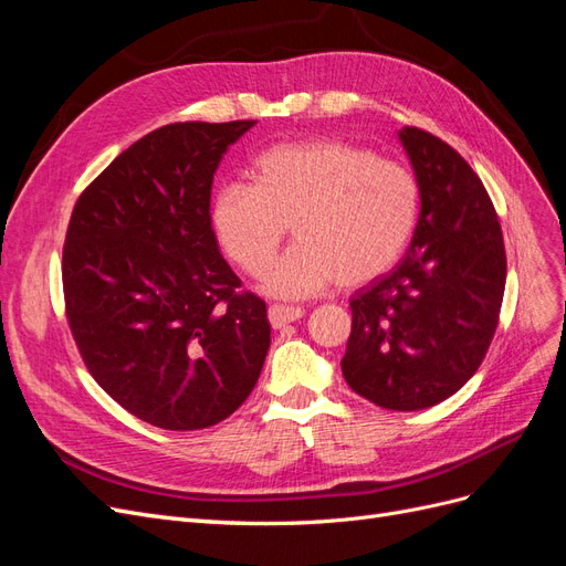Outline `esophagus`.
<instances>
[{"instance_id": "esophagus-1", "label": "esophagus", "mask_w": 566, "mask_h": 566, "mask_svg": "<svg viewBox=\"0 0 566 566\" xmlns=\"http://www.w3.org/2000/svg\"><path fill=\"white\" fill-rule=\"evenodd\" d=\"M305 315L303 307H294V305H270L268 307V317H270V324L275 326V329H282L284 324H291L296 322Z\"/></svg>"}]
</instances>
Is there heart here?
I'll use <instances>...</instances> for the list:
<instances>
[{"label":"heart","mask_w":566,"mask_h":566,"mask_svg":"<svg viewBox=\"0 0 566 566\" xmlns=\"http://www.w3.org/2000/svg\"><path fill=\"white\" fill-rule=\"evenodd\" d=\"M253 184L213 192L218 244L249 275H261L286 234L296 244L263 280L270 296L305 298L326 286H361L405 251L418 216V186L399 161L353 143L313 138L272 145L251 164Z\"/></svg>","instance_id":"b5f03b06"}]
</instances>
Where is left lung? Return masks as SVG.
<instances>
[{"instance_id":"1","label":"left lung","mask_w":566,"mask_h":566,"mask_svg":"<svg viewBox=\"0 0 566 566\" xmlns=\"http://www.w3.org/2000/svg\"><path fill=\"white\" fill-rule=\"evenodd\" d=\"M421 213L407 256L350 298L340 369L348 386L392 411L444 402L480 369L505 291V247L480 176L451 145L416 126L397 134Z\"/></svg>"}]
</instances>
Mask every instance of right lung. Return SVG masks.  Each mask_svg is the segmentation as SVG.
<instances>
[{"label": "right lung", "mask_w": 566, "mask_h": 566, "mask_svg": "<svg viewBox=\"0 0 566 566\" xmlns=\"http://www.w3.org/2000/svg\"><path fill=\"white\" fill-rule=\"evenodd\" d=\"M256 122H176L143 136L77 199L63 294L88 374L164 430H202L240 409L270 348L265 303L218 251L211 184Z\"/></svg>", "instance_id": "right-lung-1"}]
</instances>
